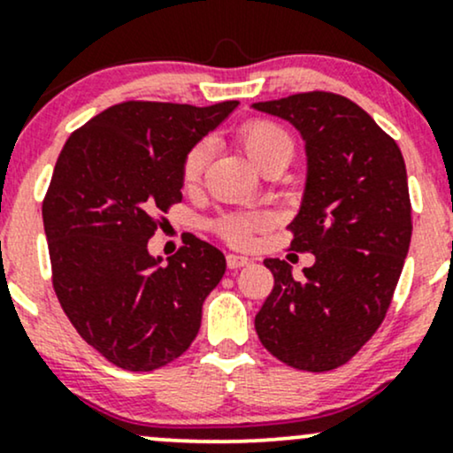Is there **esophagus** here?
<instances>
[{
    "mask_svg": "<svg viewBox=\"0 0 453 453\" xmlns=\"http://www.w3.org/2000/svg\"><path fill=\"white\" fill-rule=\"evenodd\" d=\"M250 264V259H248V257H244V255H226V265L231 267V270H237V267H244V265H248Z\"/></svg>",
    "mask_w": 453,
    "mask_h": 453,
    "instance_id": "esophagus-1",
    "label": "esophagus"
}]
</instances>
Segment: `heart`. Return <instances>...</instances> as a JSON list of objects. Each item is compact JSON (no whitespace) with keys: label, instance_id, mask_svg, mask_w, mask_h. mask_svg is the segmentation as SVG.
I'll use <instances>...</instances> for the list:
<instances>
[{"label":"heart","instance_id":"1","mask_svg":"<svg viewBox=\"0 0 453 453\" xmlns=\"http://www.w3.org/2000/svg\"><path fill=\"white\" fill-rule=\"evenodd\" d=\"M240 142L246 150L248 159L259 170L272 162L289 164L291 155H294V142H291L289 134L285 129H280L279 125L270 123V120H248L246 125H242ZM209 157H211V147H209V142H205V140L194 144L188 150L181 168V177L186 186H194V183L201 181ZM265 226V213H248V216L225 218L218 228H220V235L231 242V244L246 246L250 242L252 233L261 231Z\"/></svg>","mask_w":453,"mask_h":453}]
</instances>
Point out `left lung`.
Returning a JSON list of instances; mask_svg holds the SVG:
<instances>
[{"instance_id": "left-lung-1", "label": "left lung", "mask_w": 453, "mask_h": 453, "mask_svg": "<svg viewBox=\"0 0 453 453\" xmlns=\"http://www.w3.org/2000/svg\"><path fill=\"white\" fill-rule=\"evenodd\" d=\"M304 140L306 181L291 248L313 252L304 279L265 259L274 289L255 318L259 342L304 372L348 363L382 324L412 235L406 164L395 140L357 104L303 92L252 104Z\"/></svg>"}]
</instances>
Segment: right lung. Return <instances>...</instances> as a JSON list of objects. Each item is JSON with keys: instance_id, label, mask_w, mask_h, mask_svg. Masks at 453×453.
Here are the masks:
<instances>
[{"instance_id": "right-lung-1", "label": "right lung", "mask_w": 453, "mask_h": 453, "mask_svg": "<svg viewBox=\"0 0 453 453\" xmlns=\"http://www.w3.org/2000/svg\"><path fill=\"white\" fill-rule=\"evenodd\" d=\"M127 101L66 140L42 203L53 289L86 343L127 372L189 348L226 259L192 237L162 265L149 252L159 211L183 198V159L237 108Z\"/></svg>"}]
</instances>
